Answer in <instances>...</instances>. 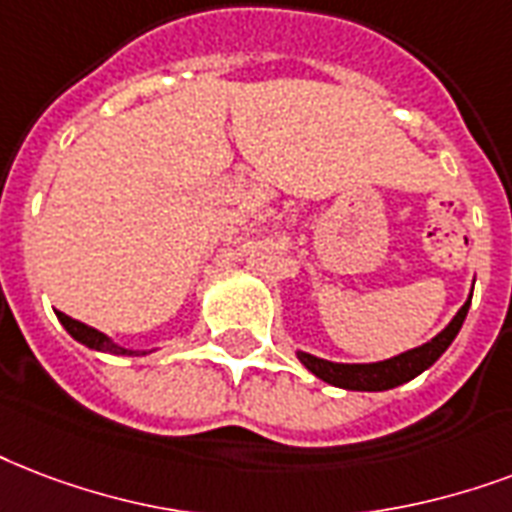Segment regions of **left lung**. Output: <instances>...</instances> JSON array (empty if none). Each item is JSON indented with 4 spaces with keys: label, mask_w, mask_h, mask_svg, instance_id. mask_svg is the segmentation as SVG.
Masks as SVG:
<instances>
[{
    "label": "left lung",
    "mask_w": 512,
    "mask_h": 512,
    "mask_svg": "<svg viewBox=\"0 0 512 512\" xmlns=\"http://www.w3.org/2000/svg\"><path fill=\"white\" fill-rule=\"evenodd\" d=\"M470 300H473V295H470ZM470 300L459 308V314L451 319V325H448L443 333L435 335L432 341L419 346V349L397 354L392 360L370 362V365H338V362H327L319 360V357H311L306 351H298V357L314 376L327 381V384L341 386V389H354V392H384V389H395V386L411 381V378H416L419 373H424L429 365H435V362L440 360V354L451 346L456 333L462 330V322L464 317H467Z\"/></svg>",
    "instance_id": "8db88e82"
}]
</instances>
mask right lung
Here are the masks:
<instances>
[{
	"label": "right lung",
	"mask_w": 512,
	"mask_h": 512,
	"mask_svg": "<svg viewBox=\"0 0 512 512\" xmlns=\"http://www.w3.org/2000/svg\"><path fill=\"white\" fill-rule=\"evenodd\" d=\"M58 319H61V325L66 327V333L72 335L74 341L85 343L88 349H96V351H109V354H128V357H136V354H144V351H131V349H123V346H117L112 343L104 333L99 330H93V327L83 325V322H77V319L66 317L61 311H56Z\"/></svg>",
	"instance_id": "obj_1"
}]
</instances>
